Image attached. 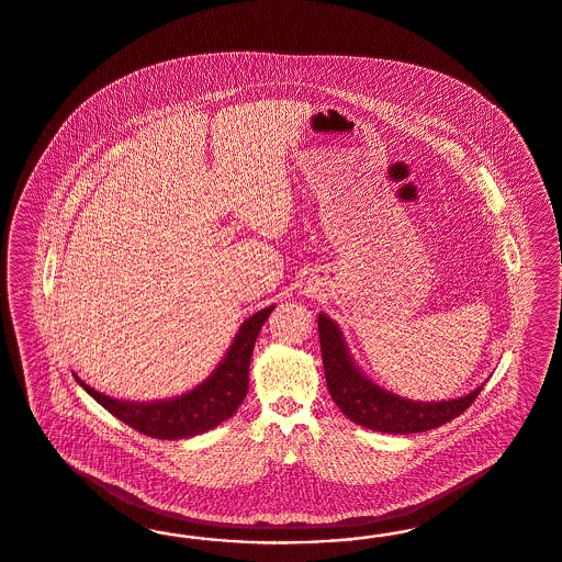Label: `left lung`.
Masks as SVG:
<instances>
[{"label": "left lung", "mask_w": 562, "mask_h": 562, "mask_svg": "<svg viewBox=\"0 0 562 562\" xmlns=\"http://www.w3.org/2000/svg\"><path fill=\"white\" fill-rule=\"evenodd\" d=\"M322 359L328 382L329 396L350 422L386 434H417L445 426L471 407L482 387H475L467 396L422 403L408 401L373 384L361 369L355 366L342 338V331L326 313L317 317Z\"/></svg>", "instance_id": "left-lung-1"}]
</instances>
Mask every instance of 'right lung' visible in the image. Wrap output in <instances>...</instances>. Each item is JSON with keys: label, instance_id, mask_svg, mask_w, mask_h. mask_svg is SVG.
<instances>
[{"label": "right lung", "instance_id": "obj_1", "mask_svg": "<svg viewBox=\"0 0 562 562\" xmlns=\"http://www.w3.org/2000/svg\"><path fill=\"white\" fill-rule=\"evenodd\" d=\"M271 311L273 305L251 315L234 336L231 349L212 375L201 386L170 401H157V403L116 401L87 386L78 375L75 378L101 407L108 408L114 417L136 431L157 440L191 438L233 417L236 408L240 407V403L245 401L249 390L252 347Z\"/></svg>", "mask_w": 562, "mask_h": 562}]
</instances>
